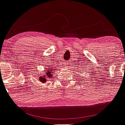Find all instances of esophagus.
Returning a JSON list of instances; mask_svg holds the SVG:
<instances>
[{
  "instance_id": "esophagus-1",
  "label": "esophagus",
  "mask_w": 125,
  "mask_h": 125,
  "mask_svg": "<svg viewBox=\"0 0 125 125\" xmlns=\"http://www.w3.org/2000/svg\"><path fill=\"white\" fill-rule=\"evenodd\" d=\"M68 62H67V63H66V65H67V67H68Z\"/></svg>"
}]
</instances>
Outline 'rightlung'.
Returning <instances> with one entry per match:
<instances>
[{
  "instance_id": "add662e5",
  "label": "right lung",
  "mask_w": 125,
  "mask_h": 125,
  "mask_svg": "<svg viewBox=\"0 0 125 125\" xmlns=\"http://www.w3.org/2000/svg\"><path fill=\"white\" fill-rule=\"evenodd\" d=\"M53 69L52 67V66H49L48 68H46L45 73H42V74H40V76H39V80L42 83H45L48 79L52 77V74L53 73Z\"/></svg>"
}]
</instances>
